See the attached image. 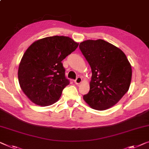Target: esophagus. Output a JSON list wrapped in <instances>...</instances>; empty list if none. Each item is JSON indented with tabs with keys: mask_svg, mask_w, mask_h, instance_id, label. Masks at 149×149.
I'll use <instances>...</instances> for the list:
<instances>
[{
	"mask_svg": "<svg viewBox=\"0 0 149 149\" xmlns=\"http://www.w3.org/2000/svg\"><path fill=\"white\" fill-rule=\"evenodd\" d=\"M81 82H82V79L81 77H77V79L74 81V83L75 84H77V85H79V84L81 83Z\"/></svg>",
	"mask_w": 149,
	"mask_h": 149,
	"instance_id": "34e87169",
	"label": "esophagus"
}]
</instances>
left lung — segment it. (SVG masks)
<instances>
[{
	"label": "left lung",
	"mask_w": 149,
	"mask_h": 149,
	"mask_svg": "<svg viewBox=\"0 0 149 149\" xmlns=\"http://www.w3.org/2000/svg\"><path fill=\"white\" fill-rule=\"evenodd\" d=\"M79 48L92 71L89 92L83 100L96 110L110 108L130 87V62L120 48L100 39L84 41L80 43Z\"/></svg>",
	"instance_id": "1"
}]
</instances>
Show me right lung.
Instances as JSON below:
<instances>
[{
  "label": "right lung",
  "instance_id": "1",
  "mask_svg": "<svg viewBox=\"0 0 149 149\" xmlns=\"http://www.w3.org/2000/svg\"><path fill=\"white\" fill-rule=\"evenodd\" d=\"M79 44L67 36H52L34 42L27 49L18 70L19 85L31 101L50 105L69 84L62 61Z\"/></svg>",
  "mask_w": 149,
  "mask_h": 149
}]
</instances>
